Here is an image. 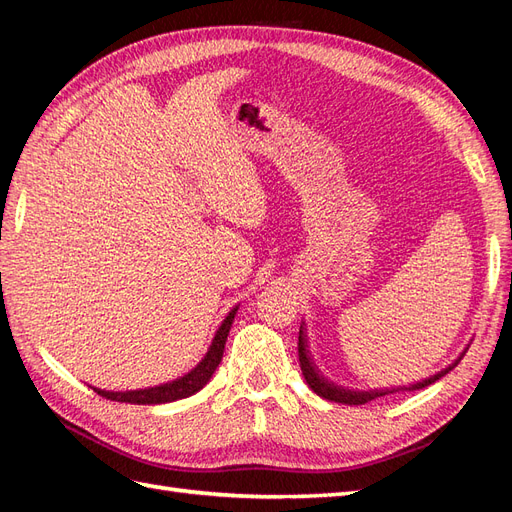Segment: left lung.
I'll list each match as a JSON object with an SVG mask.
<instances>
[{
    "mask_svg": "<svg viewBox=\"0 0 512 512\" xmlns=\"http://www.w3.org/2000/svg\"><path fill=\"white\" fill-rule=\"evenodd\" d=\"M468 350V348H466ZM463 350L457 359L444 367L438 374H433L421 382H414L408 386H391V389H369V391H356V389H348V386H339L335 382H331L329 378L322 376V371L318 369V365L314 363V356L309 352V342H307V329H305V322L301 324L299 329V363H301V371H303V378L307 382L309 389H312L316 395H320L322 399H329L335 401V404H348V406H363L367 401H374L378 397L384 395H391V393H399V391H418V389H425V386L433 384L436 380H440L442 376H446L448 371L453 367H457V363L461 361V356L466 354Z\"/></svg>",
    "mask_w": 512,
    "mask_h": 512,
    "instance_id": "1",
    "label": "left lung"
}]
</instances>
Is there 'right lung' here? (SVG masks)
Listing matches in <instances>:
<instances>
[{
    "label": "right lung",
    "instance_id": "obj_1",
    "mask_svg": "<svg viewBox=\"0 0 512 512\" xmlns=\"http://www.w3.org/2000/svg\"><path fill=\"white\" fill-rule=\"evenodd\" d=\"M237 309H239V305L232 307L228 316L222 320L218 331H215V335H213V342H211L207 354L203 356V361H200L196 367H192L188 374H183L181 378H175V380L158 384V386H147V389H136V391H104V389H96V386H91V389L111 401H123V404H136V406L170 404V401L185 399V397L198 393L213 378L215 369H218V365L222 363L224 346H226L232 322H235Z\"/></svg>",
    "mask_w": 512,
    "mask_h": 512
}]
</instances>
